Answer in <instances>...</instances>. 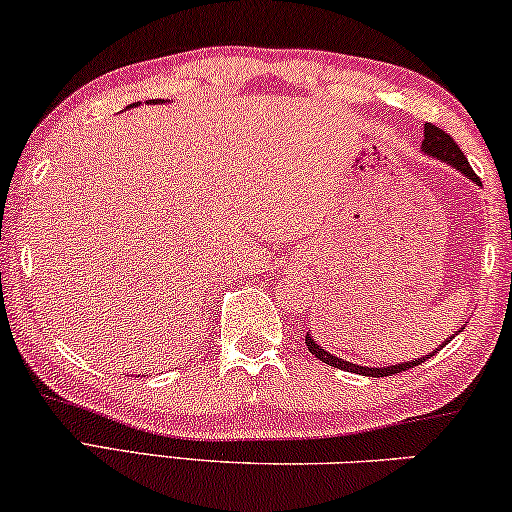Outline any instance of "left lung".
<instances>
[{"label":"left lung","instance_id":"left-lung-1","mask_svg":"<svg viewBox=\"0 0 512 512\" xmlns=\"http://www.w3.org/2000/svg\"><path fill=\"white\" fill-rule=\"evenodd\" d=\"M423 128H425V135H423L421 149L425 151L427 156H434L437 160H444V163L453 165L455 170H460V172L464 174V177H469L471 181H474L476 186H483V183H480V179L476 177V172L471 170L467 156L462 154V149L457 147V142L453 140L451 135H448L446 131H441V128L434 126V124H425ZM455 335H457V333H455ZM451 338H453V335H451ZM305 345H308L312 356H317L319 361L329 363V365H333V368H338V370L356 372V375H365V377H391V375H398V372H404V370H409V368H416V365H421L423 361H427V358L437 354L439 349H444V347L448 345V340L444 342V345H439L437 352L427 354V356H423V358H416V361H407V363H398V365H386V368H363V365L349 363V361H345V358L333 356V354L326 352V349L319 347L317 342L310 338V333L305 335Z\"/></svg>","mask_w":512,"mask_h":512}]
</instances>
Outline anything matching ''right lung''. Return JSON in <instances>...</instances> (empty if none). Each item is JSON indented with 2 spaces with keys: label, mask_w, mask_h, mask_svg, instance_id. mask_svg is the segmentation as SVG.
Wrapping results in <instances>:
<instances>
[{
  "label": "right lung",
  "mask_w": 512,
  "mask_h": 512,
  "mask_svg": "<svg viewBox=\"0 0 512 512\" xmlns=\"http://www.w3.org/2000/svg\"><path fill=\"white\" fill-rule=\"evenodd\" d=\"M149 103H154V105H158V103H163V101H160V98H154V101H149Z\"/></svg>",
  "instance_id": "right-lung-1"
}]
</instances>
